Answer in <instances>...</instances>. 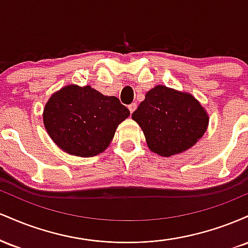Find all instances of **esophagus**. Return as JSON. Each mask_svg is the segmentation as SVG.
I'll return each instance as SVG.
<instances>
[{"label":"esophagus","instance_id":"1","mask_svg":"<svg viewBox=\"0 0 248 248\" xmlns=\"http://www.w3.org/2000/svg\"><path fill=\"white\" fill-rule=\"evenodd\" d=\"M128 108H129V110H130V113H134V110L136 109V104H130L129 106H128Z\"/></svg>","mask_w":248,"mask_h":248}]
</instances>
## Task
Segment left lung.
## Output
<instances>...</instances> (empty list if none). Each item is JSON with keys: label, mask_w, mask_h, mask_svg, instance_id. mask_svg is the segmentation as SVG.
Returning <instances> with one entry per match:
<instances>
[{"label": "left lung", "mask_w": 248, "mask_h": 248, "mask_svg": "<svg viewBox=\"0 0 248 248\" xmlns=\"http://www.w3.org/2000/svg\"><path fill=\"white\" fill-rule=\"evenodd\" d=\"M132 119L141 127L148 148L163 157L186 152L209 126V114L195 96L164 85L148 91Z\"/></svg>", "instance_id": "8db88e82"}]
</instances>
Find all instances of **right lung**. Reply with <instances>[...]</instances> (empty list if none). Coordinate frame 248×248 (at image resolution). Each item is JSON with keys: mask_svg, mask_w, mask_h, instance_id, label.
Masks as SVG:
<instances>
[{"mask_svg": "<svg viewBox=\"0 0 248 248\" xmlns=\"http://www.w3.org/2000/svg\"><path fill=\"white\" fill-rule=\"evenodd\" d=\"M130 115L116 96L91 86L67 85L45 104L43 122L52 141L70 155L92 157L107 149L116 128Z\"/></svg>", "mask_w": 248, "mask_h": 248, "instance_id": "obj_1", "label": "right lung"}]
</instances>
